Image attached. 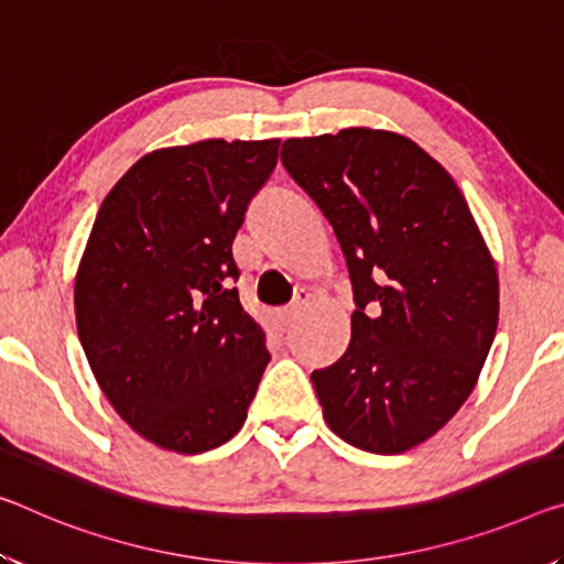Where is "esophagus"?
Returning <instances> with one entry per match:
<instances>
[{"label": "esophagus", "instance_id": "obj_1", "mask_svg": "<svg viewBox=\"0 0 564 564\" xmlns=\"http://www.w3.org/2000/svg\"><path fill=\"white\" fill-rule=\"evenodd\" d=\"M306 308H308V299H306V296H299L296 301L291 303V306H285V308L281 311V321H283L285 326H291L293 321H296Z\"/></svg>", "mask_w": 564, "mask_h": 564}]
</instances>
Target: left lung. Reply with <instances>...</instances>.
Masks as SVG:
<instances>
[{"mask_svg":"<svg viewBox=\"0 0 564 564\" xmlns=\"http://www.w3.org/2000/svg\"><path fill=\"white\" fill-rule=\"evenodd\" d=\"M281 163L334 228L354 289L346 354L311 373L326 424L356 449L406 452L457 414L495 341L485 238L452 175L394 132L291 138Z\"/></svg>","mask_w":564,"mask_h":564,"instance_id":"obj_1","label":"left lung"}]
</instances>
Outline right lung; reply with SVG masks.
Instances as JSON below:
<instances>
[{
	"mask_svg": "<svg viewBox=\"0 0 564 564\" xmlns=\"http://www.w3.org/2000/svg\"><path fill=\"white\" fill-rule=\"evenodd\" d=\"M281 140L140 158L97 210L75 316L97 383L140 436L200 454L238 434L271 356L240 306L234 240Z\"/></svg>",
	"mask_w": 564,
	"mask_h": 564,
	"instance_id": "obj_1",
	"label": "right lung"
}]
</instances>
